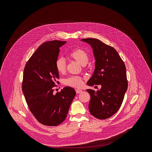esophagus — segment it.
Here are the masks:
<instances>
[{
  "label": "esophagus",
  "mask_w": 152,
  "mask_h": 152,
  "mask_svg": "<svg viewBox=\"0 0 152 152\" xmlns=\"http://www.w3.org/2000/svg\"><path fill=\"white\" fill-rule=\"evenodd\" d=\"M75 91H76L77 94H80V93L83 92V91L81 90V89H76Z\"/></svg>",
  "instance_id": "34e87169"
}]
</instances>
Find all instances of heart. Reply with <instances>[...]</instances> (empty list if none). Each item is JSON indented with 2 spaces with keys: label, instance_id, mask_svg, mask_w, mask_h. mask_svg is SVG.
I'll use <instances>...</instances> for the list:
<instances>
[{
  "label": "heart",
  "instance_id": "obj_1",
  "mask_svg": "<svg viewBox=\"0 0 152 152\" xmlns=\"http://www.w3.org/2000/svg\"><path fill=\"white\" fill-rule=\"evenodd\" d=\"M70 56L75 60L81 65L86 64L89 59V56L87 52L81 49L77 48L70 53ZM56 67L60 73H64L66 69V62L63 57L58 58L56 61ZM64 83L67 86L79 88L83 85V79L78 76H71L64 80Z\"/></svg>",
  "mask_w": 152,
  "mask_h": 152
}]
</instances>
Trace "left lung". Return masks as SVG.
<instances>
[{
    "mask_svg": "<svg viewBox=\"0 0 152 152\" xmlns=\"http://www.w3.org/2000/svg\"><path fill=\"white\" fill-rule=\"evenodd\" d=\"M92 48L95 69L87 85H101L96 92L88 89L91 96L89 110L97 119H105L120 108L128 89L126 66L116 50L101 41L92 38L84 39Z\"/></svg>",
    "mask_w": 152,
    "mask_h": 152,
    "instance_id": "obj_1",
    "label": "left lung"
}]
</instances>
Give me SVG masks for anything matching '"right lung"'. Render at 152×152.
<instances>
[{"label": "right lung", "instance_id": "right-lung-1", "mask_svg": "<svg viewBox=\"0 0 152 152\" xmlns=\"http://www.w3.org/2000/svg\"><path fill=\"white\" fill-rule=\"evenodd\" d=\"M66 43L53 40L42 44L24 69L22 91L26 102L36 119L47 126H57L65 120L76 95L75 91L69 87L53 94V87L59 78L56 61L60 47Z\"/></svg>", "mask_w": 152, "mask_h": 152}]
</instances>
